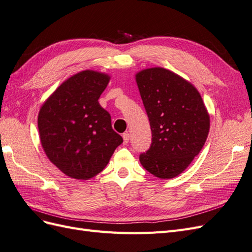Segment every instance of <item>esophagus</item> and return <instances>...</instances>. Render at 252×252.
<instances>
[{
  "label": "esophagus",
  "mask_w": 252,
  "mask_h": 252,
  "mask_svg": "<svg viewBox=\"0 0 252 252\" xmlns=\"http://www.w3.org/2000/svg\"><path fill=\"white\" fill-rule=\"evenodd\" d=\"M129 139H130V135H129V133H128V132L123 133V140H124V144H125V145H126V144H128Z\"/></svg>",
  "instance_id": "obj_1"
}]
</instances>
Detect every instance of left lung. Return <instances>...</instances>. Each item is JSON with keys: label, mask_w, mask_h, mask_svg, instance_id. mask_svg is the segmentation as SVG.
<instances>
[{"label": "left lung", "mask_w": 252, "mask_h": 252, "mask_svg": "<svg viewBox=\"0 0 252 252\" xmlns=\"http://www.w3.org/2000/svg\"><path fill=\"white\" fill-rule=\"evenodd\" d=\"M135 81L152 133L140 162L158 179L178 177L207 140L210 117L203 98L191 83L162 67L139 71Z\"/></svg>", "instance_id": "obj_1"}]
</instances>
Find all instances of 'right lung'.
I'll return each mask as SVG.
<instances>
[{
    "label": "right lung",
    "instance_id": "1",
    "mask_svg": "<svg viewBox=\"0 0 252 252\" xmlns=\"http://www.w3.org/2000/svg\"><path fill=\"white\" fill-rule=\"evenodd\" d=\"M110 75L83 70L64 81L37 116L40 141L49 161L67 177L89 180L107 166L123 139L98 103Z\"/></svg>",
    "mask_w": 252,
    "mask_h": 252
}]
</instances>
